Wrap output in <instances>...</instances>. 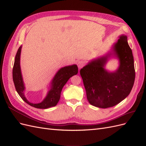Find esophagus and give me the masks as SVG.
Returning <instances> with one entry per match:
<instances>
[{"label":"esophagus","mask_w":146,"mask_h":146,"mask_svg":"<svg viewBox=\"0 0 146 146\" xmlns=\"http://www.w3.org/2000/svg\"><path fill=\"white\" fill-rule=\"evenodd\" d=\"M77 66H78V69H80L82 68H83V66H84V63L82 61H79L77 63Z\"/></svg>","instance_id":"1"}]
</instances>
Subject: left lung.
Returning a JSON list of instances; mask_svg holds the SVG:
<instances>
[{"label":"left lung","instance_id":"left-lung-1","mask_svg":"<svg viewBox=\"0 0 146 146\" xmlns=\"http://www.w3.org/2000/svg\"><path fill=\"white\" fill-rule=\"evenodd\" d=\"M111 56L119 60L118 69L112 73L104 68ZM80 72L90 104L107 108L120 103L129 95L135 78L133 56L127 36H119L111 52L90 61Z\"/></svg>","mask_w":146,"mask_h":146}]
</instances>
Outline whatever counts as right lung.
I'll return each instance as SVG.
<instances>
[{
	"label": "right lung",
	"instance_id": "add662e5",
	"mask_svg": "<svg viewBox=\"0 0 146 146\" xmlns=\"http://www.w3.org/2000/svg\"><path fill=\"white\" fill-rule=\"evenodd\" d=\"M22 46L19 47L15 56L14 66L13 68V80L14 82L16 90L19 96L24 102L32 106L33 107L40 109H46L50 107H55L58 104L60 99L61 92L63 86L68 81L69 79L74 75L78 73V67L76 64L65 66L61 68L56 73L53 78L50 88L48 91L47 96L41 102L38 104H33L30 102L24 95L25 86L22 76L21 66H20V56Z\"/></svg>",
	"mask_w": 146,
	"mask_h": 146
}]
</instances>
